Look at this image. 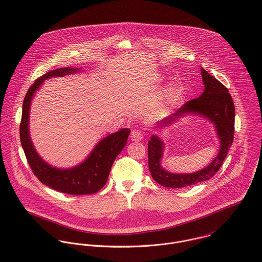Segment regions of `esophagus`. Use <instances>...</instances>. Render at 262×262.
Listing matches in <instances>:
<instances>
[{"label":"esophagus","instance_id":"esophagus-1","mask_svg":"<svg viewBox=\"0 0 262 262\" xmlns=\"http://www.w3.org/2000/svg\"><path fill=\"white\" fill-rule=\"evenodd\" d=\"M144 139V135L141 130L139 129H134L132 133H130V140L133 142H140Z\"/></svg>","mask_w":262,"mask_h":262}]
</instances>
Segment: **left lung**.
<instances>
[{"label":"left lung","instance_id":"1","mask_svg":"<svg viewBox=\"0 0 262 262\" xmlns=\"http://www.w3.org/2000/svg\"><path fill=\"white\" fill-rule=\"evenodd\" d=\"M203 93L196 99L183 104L174 114L158 121L155 128L173 125L187 116H197L214 125L219 141V150L214 160L202 170L193 173H172L163 165L165 143L158 135H152L147 143L148 169L152 179L166 188H184L207 181L216 174L228 155L234 138L235 107L228 89L201 67Z\"/></svg>","mask_w":262,"mask_h":262}]
</instances>
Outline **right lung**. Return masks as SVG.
<instances>
[{
    "label": "right lung",
    "instance_id": "right-lung-1",
    "mask_svg": "<svg viewBox=\"0 0 262 262\" xmlns=\"http://www.w3.org/2000/svg\"><path fill=\"white\" fill-rule=\"evenodd\" d=\"M81 68L63 67L47 72L27 91L22 110L20 139L33 173L46 186L70 195H89L98 192L106 184L112 166L126 145L129 128H120L102 138L84 161L71 168H57L38 154L30 136V110L36 92L45 80L81 72Z\"/></svg>",
    "mask_w": 262,
    "mask_h": 262
}]
</instances>
